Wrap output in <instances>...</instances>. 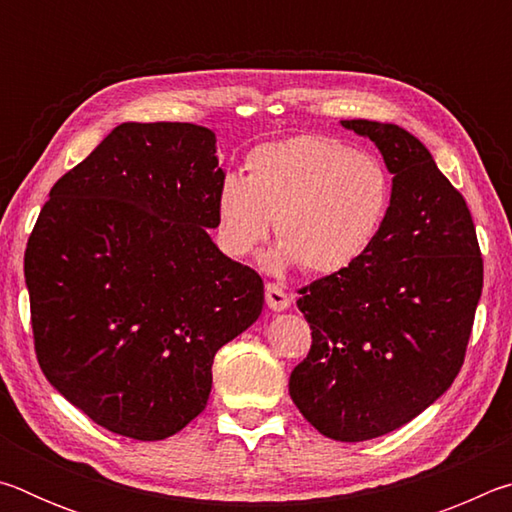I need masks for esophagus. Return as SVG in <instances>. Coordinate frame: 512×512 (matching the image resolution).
<instances>
[{"label":"esophagus","instance_id":"obj_1","mask_svg":"<svg viewBox=\"0 0 512 512\" xmlns=\"http://www.w3.org/2000/svg\"><path fill=\"white\" fill-rule=\"evenodd\" d=\"M264 291H266V305L271 307L273 311H284V309L289 307L291 300H289L287 293H284L282 287H277V284L268 282Z\"/></svg>","mask_w":512,"mask_h":512}]
</instances>
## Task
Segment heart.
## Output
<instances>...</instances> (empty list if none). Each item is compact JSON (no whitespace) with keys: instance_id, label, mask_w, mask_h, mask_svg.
Masks as SVG:
<instances>
[{"instance_id":"obj_1","label":"heart","mask_w":512,"mask_h":512,"mask_svg":"<svg viewBox=\"0 0 512 512\" xmlns=\"http://www.w3.org/2000/svg\"><path fill=\"white\" fill-rule=\"evenodd\" d=\"M393 203V178L375 155L325 135L271 142L248 155L246 178L228 173L216 192V225L235 257L255 253L275 219L271 273L302 264L339 273L377 239Z\"/></svg>"}]
</instances>
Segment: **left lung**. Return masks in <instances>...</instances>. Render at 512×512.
Masks as SVG:
<instances>
[{
	"instance_id": "left-lung-1",
	"label": "left lung",
	"mask_w": 512,
	"mask_h": 512,
	"mask_svg": "<svg viewBox=\"0 0 512 512\" xmlns=\"http://www.w3.org/2000/svg\"><path fill=\"white\" fill-rule=\"evenodd\" d=\"M393 173V203L357 262L300 289L311 327L289 393L323 436L361 443L411 422L463 366L483 289L465 198L418 137L395 124L343 119Z\"/></svg>"
}]
</instances>
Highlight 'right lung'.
Segmentation results:
<instances>
[{
  "mask_svg": "<svg viewBox=\"0 0 512 512\" xmlns=\"http://www.w3.org/2000/svg\"><path fill=\"white\" fill-rule=\"evenodd\" d=\"M223 178L210 128L126 121L40 210L24 253L38 363L103 429L187 427L214 354L262 314V277L207 235Z\"/></svg>",
  "mask_w": 512,
  "mask_h": 512,
  "instance_id": "right-lung-1",
  "label": "right lung"
}]
</instances>
